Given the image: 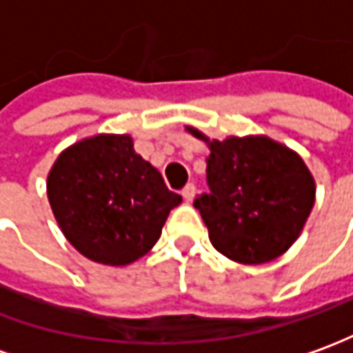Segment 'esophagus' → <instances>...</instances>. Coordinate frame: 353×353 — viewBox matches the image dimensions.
Segmentation results:
<instances>
[{"mask_svg":"<svg viewBox=\"0 0 353 353\" xmlns=\"http://www.w3.org/2000/svg\"><path fill=\"white\" fill-rule=\"evenodd\" d=\"M194 194H196V186H194V184H186V186L182 188V196H184V200H186V202H190V200H192Z\"/></svg>","mask_w":353,"mask_h":353,"instance_id":"esophagus-1","label":"esophagus"}]
</instances>
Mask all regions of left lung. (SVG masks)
Returning a JSON list of instances; mask_svg holds the SVG:
<instances>
[{
    "label": "left lung",
    "mask_w": 353,
    "mask_h": 353,
    "mask_svg": "<svg viewBox=\"0 0 353 353\" xmlns=\"http://www.w3.org/2000/svg\"><path fill=\"white\" fill-rule=\"evenodd\" d=\"M205 182L194 200L210 241L227 259L262 264L295 243L314 204V181L303 159L268 138L210 141Z\"/></svg>",
    "instance_id": "left-lung-1"
}]
</instances>
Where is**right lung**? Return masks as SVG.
Returning <instances> with one entry per match:
<instances>
[{
  "mask_svg": "<svg viewBox=\"0 0 353 353\" xmlns=\"http://www.w3.org/2000/svg\"><path fill=\"white\" fill-rule=\"evenodd\" d=\"M46 186L65 239L83 256L110 266L148 254L182 202L130 136H94L65 149Z\"/></svg>",
  "mask_w": 353,
  "mask_h": 353,
  "instance_id": "1",
  "label": "right lung"
}]
</instances>
